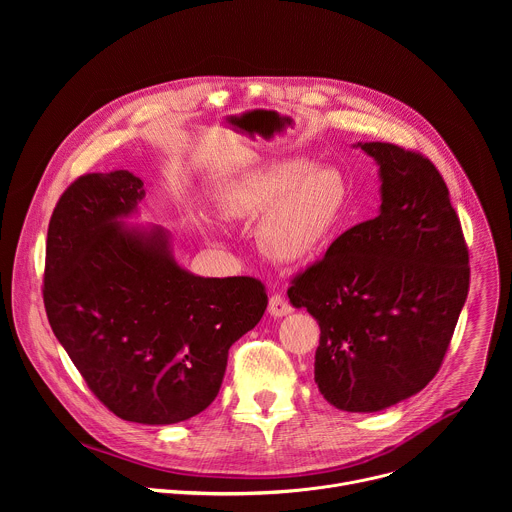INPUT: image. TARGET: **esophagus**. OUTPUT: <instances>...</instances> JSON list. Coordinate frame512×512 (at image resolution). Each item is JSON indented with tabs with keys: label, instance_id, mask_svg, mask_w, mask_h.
<instances>
[{
	"label": "esophagus",
	"instance_id": "34e87169",
	"mask_svg": "<svg viewBox=\"0 0 512 512\" xmlns=\"http://www.w3.org/2000/svg\"><path fill=\"white\" fill-rule=\"evenodd\" d=\"M267 310H269V314H271L273 318H283V316L291 314L289 302H287L285 298H281V296H271Z\"/></svg>",
	"mask_w": 512,
	"mask_h": 512
}]
</instances>
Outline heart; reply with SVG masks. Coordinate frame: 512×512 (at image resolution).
Masks as SVG:
<instances>
[{
    "mask_svg": "<svg viewBox=\"0 0 512 512\" xmlns=\"http://www.w3.org/2000/svg\"><path fill=\"white\" fill-rule=\"evenodd\" d=\"M350 200L344 174L308 160H281L235 178L218 196V210L253 221L259 249L279 263L316 257L334 239Z\"/></svg>",
    "mask_w": 512,
    "mask_h": 512,
    "instance_id": "1",
    "label": "heart"
}]
</instances>
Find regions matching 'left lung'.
<instances>
[{
	"instance_id": "left-lung-1",
	"label": "left lung",
	"mask_w": 512,
	"mask_h": 512,
	"mask_svg": "<svg viewBox=\"0 0 512 512\" xmlns=\"http://www.w3.org/2000/svg\"><path fill=\"white\" fill-rule=\"evenodd\" d=\"M379 166L373 221L342 233L287 289L320 324L314 381L350 413L383 411L440 371L464 308L470 267L450 192L421 154L354 143Z\"/></svg>"
}]
</instances>
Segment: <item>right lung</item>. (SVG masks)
I'll list each match as a JSON object with an SVG mask.
<instances>
[{"instance_id":"add662e5","label":"right lung","mask_w":512,"mask_h":512,"mask_svg":"<svg viewBox=\"0 0 512 512\" xmlns=\"http://www.w3.org/2000/svg\"><path fill=\"white\" fill-rule=\"evenodd\" d=\"M145 198L127 170L87 174L60 196L46 243L44 306L54 336L117 417L170 425L204 411L229 348L267 308L253 277H200L158 225L131 227Z\"/></svg>"}]
</instances>
